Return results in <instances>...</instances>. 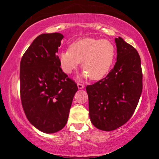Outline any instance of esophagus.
<instances>
[{
    "label": "esophagus",
    "mask_w": 159,
    "mask_h": 159,
    "mask_svg": "<svg viewBox=\"0 0 159 159\" xmlns=\"http://www.w3.org/2000/svg\"><path fill=\"white\" fill-rule=\"evenodd\" d=\"M77 87L79 89H83L84 88V85L83 84L81 83H77Z\"/></svg>",
    "instance_id": "obj_1"
}]
</instances>
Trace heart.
<instances>
[{
    "mask_svg": "<svg viewBox=\"0 0 159 159\" xmlns=\"http://www.w3.org/2000/svg\"><path fill=\"white\" fill-rule=\"evenodd\" d=\"M116 48L108 40L82 38L69 45L68 51L58 54L61 68L64 73L70 75L82 62L84 77L99 80L109 72L114 64Z\"/></svg>",
    "mask_w": 159,
    "mask_h": 159,
    "instance_id": "b5f03b06",
    "label": "heart"
}]
</instances>
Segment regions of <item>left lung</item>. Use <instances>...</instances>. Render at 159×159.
<instances>
[{
  "mask_svg": "<svg viewBox=\"0 0 159 159\" xmlns=\"http://www.w3.org/2000/svg\"><path fill=\"white\" fill-rule=\"evenodd\" d=\"M115 42L117 58L114 68L105 78L86 87L91 122L103 131H112L129 121L143 90L138 52L120 37Z\"/></svg>",
  "mask_w": 159,
  "mask_h": 159,
  "instance_id": "left-lung-1",
  "label": "left lung"
}]
</instances>
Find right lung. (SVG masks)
Listing matches in <instances>:
<instances>
[{
    "mask_svg": "<svg viewBox=\"0 0 159 159\" xmlns=\"http://www.w3.org/2000/svg\"><path fill=\"white\" fill-rule=\"evenodd\" d=\"M63 38L57 32L40 34L20 62L24 111L30 122L45 133H54L64 127L78 90L75 82L60 67L57 53Z\"/></svg>",
    "mask_w": 159,
    "mask_h": 159,
    "instance_id": "right-lung-1",
    "label": "right lung"
}]
</instances>
